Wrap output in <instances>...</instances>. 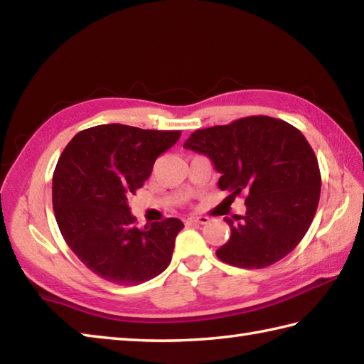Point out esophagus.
Wrapping results in <instances>:
<instances>
[{
	"label": "esophagus",
	"instance_id": "obj_1",
	"mask_svg": "<svg viewBox=\"0 0 364 364\" xmlns=\"http://www.w3.org/2000/svg\"><path fill=\"white\" fill-rule=\"evenodd\" d=\"M210 218L206 216H191L186 219V224H208Z\"/></svg>",
	"mask_w": 364,
	"mask_h": 364
}]
</instances>
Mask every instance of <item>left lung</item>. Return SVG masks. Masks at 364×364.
Segmentation results:
<instances>
[{
	"label": "left lung",
	"instance_id": "8db88e82",
	"mask_svg": "<svg viewBox=\"0 0 364 364\" xmlns=\"http://www.w3.org/2000/svg\"><path fill=\"white\" fill-rule=\"evenodd\" d=\"M183 146L210 158L219 189L232 200L246 196V215L224 218L230 238L216 251L220 260L265 268L294 251L314 219L322 186L316 154L296 127L246 117L192 132Z\"/></svg>",
	"mask_w": 364,
	"mask_h": 364
}]
</instances>
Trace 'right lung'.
Instances as JSON below:
<instances>
[{"label":"right lung","instance_id":"add662e5","mask_svg":"<svg viewBox=\"0 0 364 364\" xmlns=\"http://www.w3.org/2000/svg\"><path fill=\"white\" fill-rule=\"evenodd\" d=\"M180 135L101 124L78 132L61 153L52 186L56 223L73 252L102 279L137 286L172 260L184 224L167 218L139 229L127 197L144 186L154 161Z\"/></svg>","mask_w":364,"mask_h":364}]
</instances>
